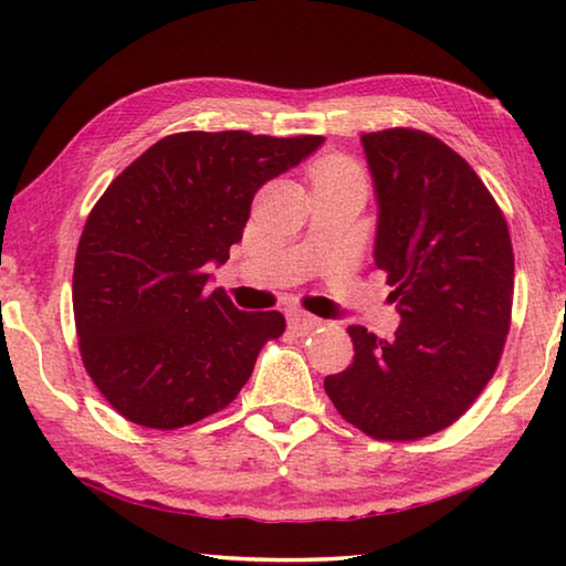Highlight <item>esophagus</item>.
Wrapping results in <instances>:
<instances>
[{
  "instance_id": "34e87169",
  "label": "esophagus",
  "mask_w": 566,
  "mask_h": 566,
  "mask_svg": "<svg viewBox=\"0 0 566 566\" xmlns=\"http://www.w3.org/2000/svg\"><path fill=\"white\" fill-rule=\"evenodd\" d=\"M314 327H319V319L312 317V314H304V312L290 314V332L296 334V337H306Z\"/></svg>"
}]
</instances>
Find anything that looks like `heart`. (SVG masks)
<instances>
[{
	"mask_svg": "<svg viewBox=\"0 0 566 566\" xmlns=\"http://www.w3.org/2000/svg\"><path fill=\"white\" fill-rule=\"evenodd\" d=\"M314 187H367L364 171L347 157H324L312 167Z\"/></svg>",
	"mask_w": 566,
	"mask_h": 566,
	"instance_id": "obj_1",
	"label": "heart"
}]
</instances>
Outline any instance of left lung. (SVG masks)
<instances>
[{
	"instance_id": "left-lung-1",
	"label": "left lung",
	"mask_w": 566,
	"mask_h": 566,
	"mask_svg": "<svg viewBox=\"0 0 566 566\" xmlns=\"http://www.w3.org/2000/svg\"><path fill=\"white\" fill-rule=\"evenodd\" d=\"M379 205L375 262L401 324L349 327L354 359L324 379L339 415L389 442L442 432L482 395L512 322L514 254L476 171L432 134H361Z\"/></svg>"
}]
</instances>
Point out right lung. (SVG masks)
<instances>
[{
    "label": "right lung",
    "mask_w": 566,
    "mask_h": 566,
    "mask_svg": "<svg viewBox=\"0 0 566 566\" xmlns=\"http://www.w3.org/2000/svg\"><path fill=\"white\" fill-rule=\"evenodd\" d=\"M324 137L179 132L134 159L87 217L72 302L82 361L124 419L179 429L224 409L256 354L282 337L280 312H239L207 290L242 239L256 189Z\"/></svg>",
    "instance_id": "right-lung-1"
}]
</instances>
